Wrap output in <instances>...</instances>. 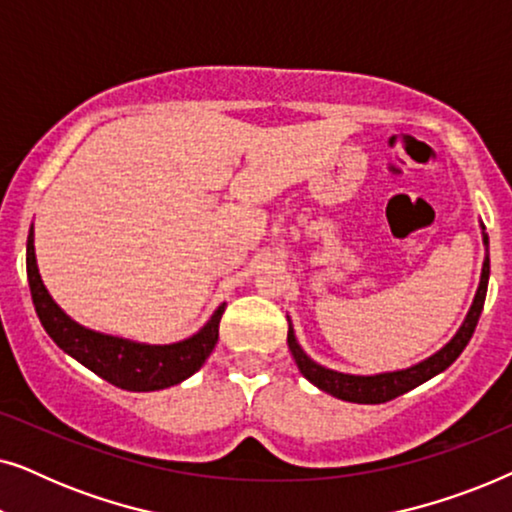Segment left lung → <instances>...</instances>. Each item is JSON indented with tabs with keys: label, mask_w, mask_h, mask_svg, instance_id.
<instances>
[{
	"label": "left lung",
	"mask_w": 512,
	"mask_h": 512,
	"mask_svg": "<svg viewBox=\"0 0 512 512\" xmlns=\"http://www.w3.org/2000/svg\"><path fill=\"white\" fill-rule=\"evenodd\" d=\"M485 240V247L489 244V237L482 235ZM487 282H489V256H485V263H482V277H480V286L478 293H475V300L471 305V310L466 314V321L461 324L457 335L447 342V345L436 352L429 359L417 363V366L405 368V370H396V373H380V375H347V373H338V370L324 368L319 363H314L310 356H307L303 349H300L296 335H293V328L289 324V349L296 359L300 373H303L307 380H310L314 387H319L326 394H331L335 398H342V401L349 403H366V405H375V403H387L391 398L405 394V391L419 387V384L431 380L438 373H443L445 368H450L454 361L459 359V354L464 352V347L468 345V340L473 338L475 326H478L482 305H485V296H487Z\"/></svg>",
	"instance_id": "left-lung-1"
}]
</instances>
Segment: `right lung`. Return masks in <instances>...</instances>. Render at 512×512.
Wrapping results in <instances>:
<instances>
[{
  "label": "right lung",
  "instance_id": "obj_1",
  "mask_svg": "<svg viewBox=\"0 0 512 512\" xmlns=\"http://www.w3.org/2000/svg\"><path fill=\"white\" fill-rule=\"evenodd\" d=\"M27 282H30L37 317L55 345L114 387L128 391H158L184 382L186 377L202 368L219 340L223 305L193 338L174 342V345H142V342L95 333L76 324L55 305L41 282L32 230L27 237Z\"/></svg>",
  "mask_w": 512,
  "mask_h": 512
}]
</instances>
